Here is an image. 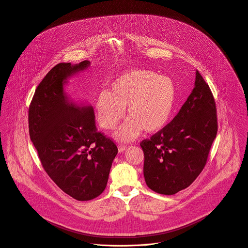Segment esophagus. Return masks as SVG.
Listing matches in <instances>:
<instances>
[{"mask_svg":"<svg viewBox=\"0 0 248 248\" xmlns=\"http://www.w3.org/2000/svg\"><path fill=\"white\" fill-rule=\"evenodd\" d=\"M127 149L126 146H123V145H118V152L119 153H123L125 150Z\"/></svg>","mask_w":248,"mask_h":248,"instance_id":"34e87169","label":"esophagus"}]
</instances>
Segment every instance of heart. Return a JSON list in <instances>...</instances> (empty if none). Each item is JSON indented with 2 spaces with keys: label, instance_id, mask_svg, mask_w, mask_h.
<instances>
[{
  "label": "heart",
  "instance_id": "b5f03b06",
  "mask_svg": "<svg viewBox=\"0 0 248 248\" xmlns=\"http://www.w3.org/2000/svg\"><path fill=\"white\" fill-rule=\"evenodd\" d=\"M176 101V87L168 76L155 71L134 69L124 71L101 93L95 102L99 125L114 129L124 117L130 116L114 133L122 142L136 140L144 130L148 134L162 130L168 123Z\"/></svg>",
  "mask_w": 248,
  "mask_h": 248
}]
</instances>
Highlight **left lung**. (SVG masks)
<instances>
[{"mask_svg":"<svg viewBox=\"0 0 248 248\" xmlns=\"http://www.w3.org/2000/svg\"><path fill=\"white\" fill-rule=\"evenodd\" d=\"M217 132L212 93L197 71L195 88L174 119L140 143L147 186L169 196L191 185L206 164Z\"/></svg>","mask_w":248,"mask_h":248,"instance_id":"left-lung-1","label":"left lung"}]
</instances>
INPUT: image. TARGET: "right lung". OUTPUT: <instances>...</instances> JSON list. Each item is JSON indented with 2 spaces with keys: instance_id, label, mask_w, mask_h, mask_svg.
Instances as JSON below:
<instances>
[{
  "instance_id": "obj_1",
  "label": "right lung",
  "mask_w": 248,
  "mask_h": 248,
  "mask_svg": "<svg viewBox=\"0 0 248 248\" xmlns=\"http://www.w3.org/2000/svg\"><path fill=\"white\" fill-rule=\"evenodd\" d=\"M91 62L60 63L44 77L29 109L31 140L49 177L77 201H90L106 188L116 145L99 133L92 105L72 101L69 79Z\"/></svg>"
}]
</instances>
